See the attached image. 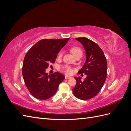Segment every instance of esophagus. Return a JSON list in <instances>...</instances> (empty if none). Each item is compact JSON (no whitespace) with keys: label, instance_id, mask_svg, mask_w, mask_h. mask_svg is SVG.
Segmentation results:
<instances>
[{"label":"esophagus","instance_id":"34e87169","mask_svg":"<svg viewBox=\"0 0 131 131\" xmlns=\"http://www.w3.org/2000/svg\"><path fill=\"white\" fill-rule=\"evenodd\" d=\"M71 78L70 77L68 76V75H65V79H70Z\"/></svg>","mask_w":131,"mask_h":131}]
</instances>
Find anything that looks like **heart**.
Listing matches in <instances>:
<instances>
[{
  "label": "heart",
  "mask_w": 131,
  "mask_h": 131,
  "mask_svg": "<svg viewBox=\"0 0 131 131\" xmlns=\"http://www.w3.org/2000/svg\"><path fill=\"white\" fill-rule=\"evenodd\" d=\"M71 52L73 53V54L75 57L77 56L78 55L80 54H82V52L81 49L79 47H73L71 49ZM63 54V52L62 51H60L58 54V58H61ZM59 69H60L61 71L62 72L65 73L67 74H72L73 73V70L72 69L70 68L68 66H62L59 68Z\"/></svg>",
  "instance_id": "heart-1"
}]
</instances>
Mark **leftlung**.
Returning <instances> with one entry per match:
<instances>
[{
	"label": "left lung",
	"instance_id": "left-lung-1",
	"mask_svg": "<svg viewBox=\"0 0 131 131\" xmlns=\"http://www.w3.org/2000/svg\"><path fill=\"white\" fill-rule=\"evenodd\" d=\"M81 43L86 52V62L79 74L87 75L84 81L75 77L77 84L73 92L77 98L88 100L100 92L106 78L107 62L103 51L96 43L85 38L75 39Z\"/></svg>",
	"mask_w": 131,
	"mask_h": 131
}]
</instances>
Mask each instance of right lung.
<instances>
[{"label":"right lung","instance_id":"right-lung-1","mask_svg":"<svg viewBox=\"0 0 131 131\" xmlns=\"http://www.w3.org/2000/svg\"><path fill=\"white\" fill-rule=\"evenodd\" d=\"M69 40L42 39L28 51L23 61L22 75L30 94L38 100H45L56 93L64 76L58 72L46 73L49 64L53 63L57 54Z\"/></svg>","mask_w":131,"mask_h":131}]
</instances>
